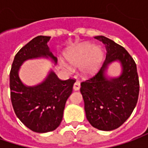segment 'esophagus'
I'll return each instance as SVG.
<instances>
[{"label": "esophagus", "instance_id": "esophagus-1", "mask_svg": "<svg viewBox=\"0 0 148 148\" xmlns=\"http://www.w3.org/2000/svg\"><path fill=\"white\" fill-rule=\"evenodd\" d=\"M80 86V82H75V83L74 84V86H73V89H74V90H79Z\"/></svg>", "mask_w": 148, "mask_h": 148}]
</instances>
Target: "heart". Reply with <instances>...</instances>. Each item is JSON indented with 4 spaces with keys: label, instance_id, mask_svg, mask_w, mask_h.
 I'll list each match as a JSON object with an SVG mask.
<instances>
[{
    "label": "heart",
    "instance_id": "obj_1",
    "mask_svg": "<svg viewBox=\"0 0 148 148\" xmlns=\"http://www.w3.org/2000/svg\"><path fill=\"white\" fill-rule=\"evenodd\" d=\"M102 49L98 46H93L90 42H83L69 50L66 59L73 66H80L81 74L83 77H90L98 71L102 61ZM66 71H71V67L64 62H61Z\"/></svg>",
    "mask_w": 148,
    "mask_h": 148
}]
</instances>
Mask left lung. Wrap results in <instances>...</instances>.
<instances>
[{
  "label": "left lung",
  "instance_id": "1",
  "mask_svg": "<svg viewBox=\"0 0 148 148\" xmlns=\"http://www.w3.org/2000/svg\"><path fill=\"white\" fill-rule=\"evenodd\" d=\"M95 39L106 45V58L98 73L81 83L88 121L101 131H112L127 121L136 106L140 83L136 62L125 49L103 36ZM121 64L117 77L107 74L112 62Z\"/></svg>",
  "mask_w": 148,
  "mask_h": 148
}]
</instances>
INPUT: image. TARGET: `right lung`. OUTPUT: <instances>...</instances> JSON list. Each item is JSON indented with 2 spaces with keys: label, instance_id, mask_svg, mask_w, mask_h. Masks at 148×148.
<instances>
[{
  "label": "right lung",
  "instance_id": "add662e5",
  "mask_svg": "<svg viewBox=\"0 0 148 148\" xmlns=\"http://www.w3.org/2000/svg\"><path fill=\"white\" fill-rule=\"evenodd\" d=\"M51 36L32 39L18 51L10 71L12 105L16 116L30 130L45 133L56 129L63 116L65 105L71 96L75 81H62L52 70L45 79L36 86L23 83L19 76L20 68L29 59L45 58L56 64L57 58L51 52L47 42Z\"/></svg>",
  "mask_w": 148,
  "mask_h": 148
}]
</instances>
